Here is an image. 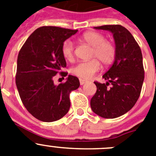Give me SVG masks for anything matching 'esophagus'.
<instances>
[{
	"mask_svg": "<svg viewBox=\"0 0 156 156\" xmlns=\"http://www.w3.org/2000/svg\"><path fill=\"white\" fill-rule=\"evenodd\" d=\"M85 83H86V80H85L80 79V85H83Z\"/></svg>",
	"mask_w": 156,
	"mask_h": 156,
	"instance_id": "esophagus-1",
	"label": "esophagus"
}]
</instances>
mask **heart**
Masks as SVG:
<instances>
[{"mask_svg":"<svg viewBox=\"0 0 156 156\" xmlns=\"http://www.w3.org/2000/svg\"><path fill=\"white\" fill-rule=\"evenodd\" d=\"M82 41L92 47L91 60L80 62L71 69V73L81 79H90L100 69L101 62L104 66H109L113 62L116 55V48L103 34L98 32L88 31L81 37ZM62 53L66 60L72 61L74 58V45L71 41H65L62 47Z\"/></svg>","mask_w":156,"mask_h":156,"instance_id":"b5f03b06","label":"heart"}]
</instances>
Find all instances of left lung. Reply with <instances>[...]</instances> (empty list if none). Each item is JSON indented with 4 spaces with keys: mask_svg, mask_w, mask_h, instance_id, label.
Masks as SVG:
<instances>
[{
    "mask_svg": "<svg viewBox=\"0 0 156 156\" xmlns=\"http://www.w3.org/2000/svg\"><path fill=\"white\" fill-rule=\"evenodd\" d=\"M94 28L112 33L116 55L111 68L102 76L108 82H94L97 91L90 100V107L99 116L114 119L131 109L140 97L144 79L142 54L137 41L125 27L105 25Z\"/></svg>",
    "mask_w": 156,
    "mask_h": 156,
    "instance_id": "obj_1",
    "label": "left lung"
}]
</instances>
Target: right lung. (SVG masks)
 <instances>
[{"instance_id": "add662e5", "label": "right lung", "mask_w": 156, "mask_h": 156, "mask_svg": "<svg viewBox=\"0 0 156 156\" xmlns=\"http://www.w3.org/2000/svg\"><path fill=\"white\" fill-rule=\"evenodd\" d=\"M78 31L58 27H42L28 37L19 51L16 83L27 111L43 122L62 118L70 108L69 94L80 87L79 79L69 75L67 80L54 84L53 78L62 71L66 62L62 53L63 43Z\"/></svg>"}]
</instances>
